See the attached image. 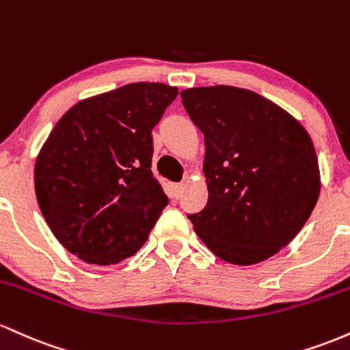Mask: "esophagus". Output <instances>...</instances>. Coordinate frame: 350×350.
I'll return each mask as SVG.
<instances>
[{"label": "esophagus", "mask_w": 350, "mask_h": 350, "mask_svg": "<svg viewBox=\"0 0 350 350\" xmlns=\"http://www.w3.org/2000/svg\"><path fill=\"white\" fill-rule=\"evenodd\" d=\"M172 188H174V195L176 196V198H178V196L183 193V190H185V183H183V182L174 183V185H172Z\"/></svg>", "instance_id": "esophagus-1"}]
</instances>
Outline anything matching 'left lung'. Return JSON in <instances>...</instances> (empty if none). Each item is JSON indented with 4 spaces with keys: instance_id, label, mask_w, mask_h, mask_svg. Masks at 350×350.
Here are the masks:
<instances>
[{
    "instance_id": "8db88e82",
    "label": "left lung",
    "mask_w": 350,
    "mask_h": 350,
    "mask_svg": "<svg viewBox=\"0 0 350 350\" xmlns=\"http://www.w3.org/2000/svg\"><path fill=\"white\" fill-rule=\"evenodd\" d=\"M205 135L206 206L190 215L195 233L219 260L266 261L311 217L321 191L316 148L288 111L233 85L180 92Z\"/></svg>"
}]
</instances>
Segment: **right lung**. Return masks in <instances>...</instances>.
Wrapping results in <instances>:
<instances>
[{
    "label": "right lung",
    "mask_w": 350,
    "mask_h": 350,
    "mask_svg": "<svg viewBox=\"0 0 350 350\" xmlns=\"http://www.w3.org/2000/svg\"><path fill=\"white\" fill-rule=\"evenodd\" d=\"M178 89L133 82L77 102L34 165L38 205L57 241L89 265L133 256L168 205L152 174V129Z\"/></svg>",
    "instance_id": "add662e5"
}]
</instances>
